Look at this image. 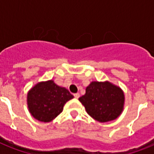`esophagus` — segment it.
Wrapping results in <instances>:
<instances>
[{"label": "esophagus", "mask_w": 154, "mask_h": 154, "mask_svg": "<svg viewBox=\"0 0 154 154\" xmlns=\"http://www.w3.org/2000/svg\"><path fill=\"white\" fill-rule=\"evenodd\" d=\"M73 95H74L75 98H79V97H80V94H79V93L74 94H73Z\"/></svg>", "instance_id": "obj_1"}]
</instances>
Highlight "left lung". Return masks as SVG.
I'll use <instances>...</instances> for the list:
<instances>
[{
  "mask_svg": "<svg viewBox=\"0 0 154 154\" xmlns=\"http://www.w3.org/2000/svg\"><path fill=\"white\" fill-rule=\"evenodd\" d=\"M87 113L100 122H107L119 117L124 109V92L109 82H92L85 94L79 97Z\"/></svg>",
  "mask_w": 154,
  "mask_h": 154,
  "instance_id": "left-lung-1",
  "label": "left lung"
}]
</instances>
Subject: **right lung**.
<instances>
[{
    "label": "right lung",
    "mask_w": 154,
    "mask_h": 154,
    "mask_svg": "<svg viewBox=\"0 0 154 154\" xmlns=\"http://www.w3.org/2000/svg\"><path fill=\"white\" fill-rule=\"evenodd\" d=\"M73 97L67 89L49 80L39 82L30 89L27 95V105L35 119L49 122L62 112L65 103Z\"/></svg>",
    "instance_id": "right-lung-1"
}]
</instances>
